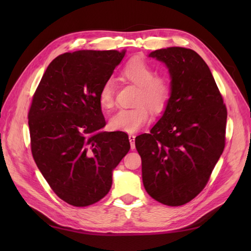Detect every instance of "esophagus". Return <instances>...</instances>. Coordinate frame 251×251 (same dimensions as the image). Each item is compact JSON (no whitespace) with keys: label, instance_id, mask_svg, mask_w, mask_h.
<instances>
[{"label":"esophagus","instance_id":"obj_1","mask_svg":"<svg viewBox=\"0 0 251 251\" xmlns=\"http://www.w3.org/2000/svg\"><path fill=\"white\" fill-rule=\"evenodd\" d=\"M135 138H136L135 135H131L130 134L128 136V139H129V142H130V147H131L132 150H134V149H135Z\"/></svg>","mask_w":251,"mask_h":251}]
</instances>
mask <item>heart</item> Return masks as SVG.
I'll return each instance as SVG.
<instances>
[{"mask_svg":"<svg viewBox=\"0 0 251 251\" xmlns=\"http://www.w3.org/2000/svg\"><path fill=\"white\" fill-rule=\"evenodd\" d=\"M122 75L140 88L136 99V108L122 109L111 117V129L135 132L141 129L150 120V110L159 113L167 104L170 88L166 79L155 76L154 69L142 59H131L123 68ZM115 84L112 78L106 79L99 92V102L103 109L114 105Z\"/></svg>","mask_w":251,"mask_h":251,"instance_id":"1","label":"heart"}]
</instances>
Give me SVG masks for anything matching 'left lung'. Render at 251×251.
Returning <instances> with one entry per match:
<instances>
[{
  "label": "left lung",
  "mask_w": 251,
  "mask_h": 251,
  "mask_svg": "<svg viewBox=\"0 0 251 251\" xmlns=\"http://www.w3.org/2000/svg\"><path fill=\"white\" fill-rule=\"evenodd\" d=\"M149 57L168 69L170 96L150 134L136 137L142 182L152 199L181 206L201 193L219 161L227 112L209 68L196 51L175 46Z\"/></svg>",
  "instance_id": "left-lung-1"
}]
</instances>
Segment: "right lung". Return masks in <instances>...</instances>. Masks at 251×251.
<instances>
[{
	"instance_id": "right-lung-1",
	"label": "right lung",
	"mask_w": 251,
	"mask_h": 251,
	"mask_svg": "<svg viewBox=\"0 0 251 251\" xmlns=\"http://www.w3.org/2000/svg\"><path fill=\"white\" fill-rule=\"evenodd\" d=\"M126 50H77L47 67L29 111L31 150L50 186L68 204L85 207L109 193L112 174L128 153V136L102 131L99 92Z\"/></svg>"
}]
</instances>
